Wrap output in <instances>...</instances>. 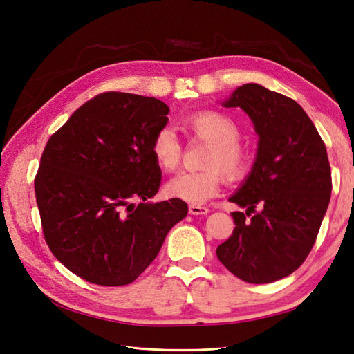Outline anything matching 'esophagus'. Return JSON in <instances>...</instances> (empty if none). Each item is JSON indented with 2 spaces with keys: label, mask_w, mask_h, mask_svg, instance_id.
I'll return each instance as SVG.
<instances>
[{
  "label": "esophagus",
  "mask_w": 354,
  "mask_h": 354,
  "mask_svg": "<svg viewBox=\"0 0 354 354\" xmlns=\"http://www.w3.org/2000/svg\"><path fill=\"white\" fill-rule=\"evenodd\" d=\"M189 212L192 216H205V214L209 212L207 207H201V205H189Z\"/></svg>",
  "instance_id": "1"
}]
</instances>
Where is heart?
<instances>
[{
  "label": "heart",
  "instance_id": "b5f03b06",
  "mask_svg": "<svg viewBox=\"0 0 354 354\" xmlns=\"http://www.w3.org/2000/svg\"><path fill=\"white\" fill-rule=\"evenodd\" d=\"M192 140L209 145L203 155L202 171H185L167 185V194L194 205L207 202L216 196L223 183L227 180H239L250 171V155L239 145V125L230 116L218 112H199L187 116L183 122ZM151 152L156 165L173 173L183 158V145L171 127H162L155 134Z\"/></svg>",
  "mask_w": 354,
  "mask_h": 354
}]
</instances>
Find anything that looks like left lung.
<instances>
[{"mask_svg": "<svg viewBox=\"0 0 354 354\" xmlns=\"http://www.w3.org/2000/svg\"><path fill=\"white\" fill-rule=\"evenodd\" d=\"M223 106L248 113L260 140L229 199L246 212H232L234 229L217 257L239 279L270 283L295 272L316 242L332 190L326 147L301 106L263 85H242Z\"/></svg>", "mask_w": 354, "mask_h": 354, "instance_id": "left-lung-1", "label": "left lung"}]
</instances>
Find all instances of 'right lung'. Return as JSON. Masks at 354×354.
<instances>
[{"label":"right lung","instance_id":"obj_1","mask_svg":"<svg viewBox=\"0 0 354 354\" xmlns=\"http://www.w3.org/2000/svg\"><path fill=\"white\" fill-rule=\"evenodd\" d=\"M168 112L155 97L108 91L48 138L34 181L42 233L53 255L84 281L131 283L187 216L181 199L147 202L160 186L151 146Z\"/></svg>","mask_w":354,"mask_h":354}]
</instances>
